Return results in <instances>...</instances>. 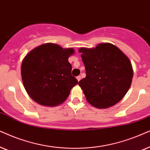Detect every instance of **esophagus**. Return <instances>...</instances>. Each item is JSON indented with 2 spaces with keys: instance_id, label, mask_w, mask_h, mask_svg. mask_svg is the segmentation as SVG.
Wrapping results in <instances>:
<instances>
[{
  "instance_id": "1",
  "label": "esophagus",
  "mask_w": 150,
  "mask_h": 150,
  "mask_svg": "<svg viewBox=\"0 0 150 150\" xmlns=\"http://www.w3.org/2000/svg\"><path fill=\"white\" fill-rule=\"evenodd\" d=\"M77 81H80V79H81V76H79H79H77Z\"/></svg>"
}]
</instances>
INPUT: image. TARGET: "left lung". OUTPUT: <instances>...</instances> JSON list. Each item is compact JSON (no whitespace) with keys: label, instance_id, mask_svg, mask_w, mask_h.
<instances>
[{"label":"left lung","instance_id":"1","mask_svg":"<svg viewBox=\"0 0 150 150\" xmlns=\"http://www.w3.org/2000/svg\"><path fill=\"white\" fill-rule=\"evenodd\" d=\"M86 76L79 81L86 100L97 108H107L123 98L133 77L131 62L110 43L99 44L93 49L80 48Z\"/></svg>","mask_w":150,"mask_h":150}]
</instances>
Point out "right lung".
<instances>
[{"mask_svg": "<svg viewBox=\"0 0 150 150\" xmlns=\"http://www.w3.org/2000/svg\"><path fill=\"white\" fill-rule=\"evenodd\" d=\"M73 49L53 43L35 48L23 59L21 75L24 87L35 102L46 106L62 103L78 81L72 76L69 62Z\"/></svg>", "mask_w": 150, "mask_h": 150, "instance_id": "obj_1", "label": "right lung"}]
</instances>
